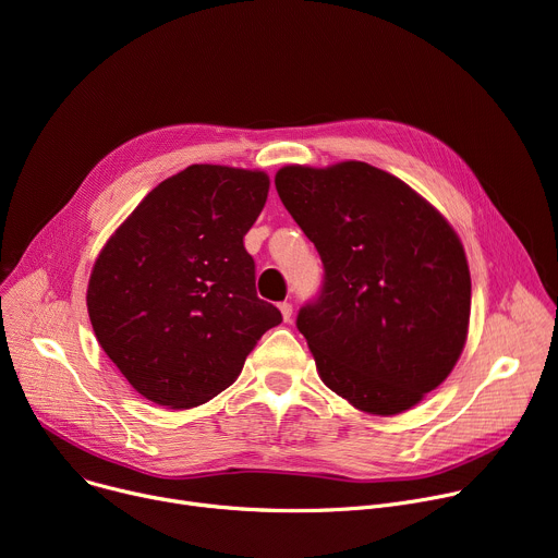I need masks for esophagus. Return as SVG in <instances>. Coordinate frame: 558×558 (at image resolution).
<instances>
[{
  "instance_id": "34e87169",
  "label": "esophagus",
  "mask_w": 558,
  "mask_h": 558,
  "mask_svg": "<svg viewBox=\"0 0 558 558\" xmlns=\"http://www.w3.org/2000/svg\"><path fill=\"white\" fill-rule=\"evenodd\" d=\"M279 313H281L283 322H290V317H292V306H290L288 302H283V304H279Z\"/></svg>"
}]
</instances>
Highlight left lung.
<instances>
[{"label":"left lung","instance_id":"1","mask_svg":"<svg viewBox=\"0 0 558 558\" xmlns=\"http://www.w3.org/2000/svg\"><path fill=\"white\" fill-rule=\"evenodd\" d=\"M275 185L326 270L322 296L296 317L322 381L371 415L413 409L466 341L460 236L413 187L362 160L286 165Z\"/></svg>","mask_w":558,"mask_h":558}]
</instances>
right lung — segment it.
<instances>
[{
  "label": "right lung",
  "instance_id": "1",
  "mask_svg": "<svg viewBox=\"0 0 558 558\" xmlns=\"http://www.w3.org/2000/svg\"><path fill=\"white\" fill-rule=\"evenodd\" d=\"M268 190L262 169L190 165L156 185L100 250L89 319L102 351L149 402L205 404L281 324L256 296L243 247Z\"/></svg>",
  "mask_w": 558,
  "mask_h": 558
}]
</instances>
